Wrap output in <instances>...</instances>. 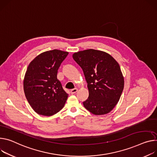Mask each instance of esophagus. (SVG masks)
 Masks as SVG:
<instances>
[{
    "mask_svg": "<svg viewBox=\"0 0 157 157\" xmlns=\"http://www.w3.org/2000/svg\"><path fill=\"white\" fill-rule=\"evenodd\" d=\"M77 91H78V89L77 88H75V89H73V90H71V93L72 94H75Z\"/></svg>",
    "mask_w": 157,
    "mask_h": 157,
    "instance_id": "1",
    "label": "esophagus"
}]
</instances>
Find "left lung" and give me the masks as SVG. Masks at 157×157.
<instances>
[{"instance_id": "left-lung-1", "label": "left lung", "mask_w": 157, "mask_h": 157, "mask_svg": "<svg viewBox=\"0 0 157 157\" xmlns=\"http://www.w3.org/2000/svg\"><path fill=\"white\" fill-rule=\"evenodd\" d=\"M88 83L89 96L84 108L95 115L109 113L117 105L124 88V77L118 62L108 53L93 49L73 54Z\"/></svg>"}]
</instances>
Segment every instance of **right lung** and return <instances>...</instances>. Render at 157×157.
<instances>
[{"label": "right lung", "mask_w": 157, "mask_h": 157, "mask_svg": "<svg viewBox=\"0 0 157 157\" xmlns=\"http://www.w3.org/2000/svg\"><path fill=\"white\" fill-rule=\"evenodd\" d=\"M68 52L54 49L42 52L29 63L23 81L27 100L39 115L52 116L67 100V94L57 79L58 70Z\"/></svg>", "instance_id": "obj_1"}]
</instances>
